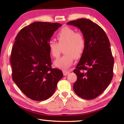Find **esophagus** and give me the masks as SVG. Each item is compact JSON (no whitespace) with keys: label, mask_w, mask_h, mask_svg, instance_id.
Segmentation results:
<instances>
[{"label":"esophagus","mask_w":124,"mask_h":124,"mask_svg":"<svg viewBox=\"0 0 124 124\" xmlns=\"http://www.w3.org/2000/svg\"><path fill=\"white\" fill-rule=\"evenodd\" d=\"M70 71H68V70L63 71V75H64V76H66V75H67L68 74H70Z\"/></svg>","instance_id":"esophagus-1"}]
</instances>
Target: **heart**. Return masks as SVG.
Wrapping results in <instances>:
<instances>
[{"label": "heart", "instance_id": "b5f03b06", "mask_svg": "<svg viewBox=\"0 0 124 124\" xmlns=\"http://www.w3.org/2000/svg\"><path fill=\"white\" fill-rule=\"evenodd\" d=\"M58 43L51 40L48 43L50 53L52 57L58 58L61 52V47L65 45L63 49L64 54L61 57L54 62V65L57 68L66 70L72 64L75 58H79L82 55L85 48V39L80 33L70 27L62 28L57 34Z\"/></svg>", "mask_w": 124, "mask_h": 124}]
</instances>
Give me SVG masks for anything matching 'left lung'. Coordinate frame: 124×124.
<instances>
[{
    "label": "left lung",
    "mask_w": 124,
    "mask_h": 124,
    "mask_svg": "<svg viewBox=\"0 0 124 124\" xmlns=\"http://www.w3.org/2000/svg\"><path fill=\"white\" fill-rule=\"evenodd\" d=\"M78 28L85 39V48L76 69L73 85L77 95L85 100L100 95L109 85L113 76L114 58L107 35L101 27L86 18L67 23Z\"/></svg>",
    "instance_id": "1"
}]
</instances>
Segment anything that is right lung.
Listing matches in <instances>:
<instances>
[{
    "mask_svg": "<svg viewBox=\"0 0 124 124\" xmlns=\"http://www.w3.org/2000/svg\"><path fill=\"white\" fill-rule=\"evenodd\" d=\"M58 23L35 22L21 30L12 47L10 62L13 81L25 95L34 101L53 95L62 70L51 68L48 43Z\"/></svg>",
    "mask_w": 124,
    "mask_h": 124,
    "instance_id": "add662e5",
    "label": "right lung"
}]
</instances>
